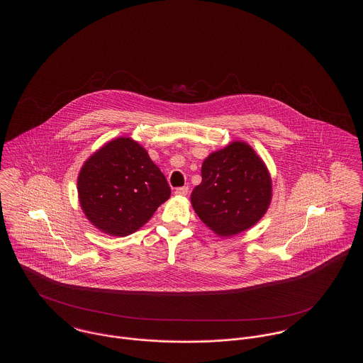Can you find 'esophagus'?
I'll list each match as a JSON object with an SVG mask.
<instances>
[{
	"label": "esophagus",
	"mask_w": 363,
	"mask_h": 363,
	"mask_svg": "<svg viewBox=\"0 0 363 363\" xmlns=\"http://www.w3.org/2000/svg\"><path fill=\"white\" fill-rule=\"evenodd\" d=\"M188 191H189L188 186H182V188H177V189H175V194H178V196H186Z\"/></svg>",
	"instance_id": "esophagus-1"
}]
</instances>
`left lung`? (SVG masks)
Wrapping results in <instances>:
<instances>
[{"label": "left lung", "instance_id": "left-lung-1", "mask_svg": "<svg viewBox=\"0 0 363 363\" xmlns=\"http://www.w3.org/2000/svg\"><path fill=\"white\" fill-rule=\"evenodd\" d=\"M201 177L191 191V206L219 235H235L256 225L269 207L271 177L246 143L234 141L208 156Z\"/></svg>", "mask_w": 363, "mask_h": 363}]
</instances>
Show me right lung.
Instances as JSON below:
<instances>
[{
	"label": "right lung",
	"mask_w": 363,
	"mask_h": 363,
	"mask_svg": "<svg viewBox=\"0 0 363 363\" xmlns=\"http://www.w3.org/2000/svg\"><path fill=\"white\" fill-rule=\"evenodd\" d=\"M88 220L110 235L135 233L172 194L166 177L136 141L120 138L91 156L77 179Z\"/></svg>",
	"instance_id": "obj_1"
}]
</instances>
